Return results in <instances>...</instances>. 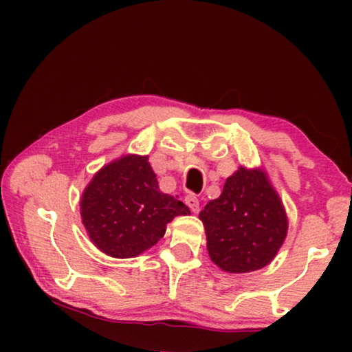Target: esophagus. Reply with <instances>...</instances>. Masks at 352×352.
Listing matches in <instances>:
<instances>
[{"mask_svg": "<svg viewBox=\"0 0 352 352\" xmlns=\"http://www.w3.org/2000/svg\"><path fill=\"white\" fill-rule=\"evenodd\" d=\"M186 204H187V206H189L192 211H194V213H199L200 204H199V199H197L194 194H189V195L186 197Z\"/></svg>", "mask_w": 352, "mask_h": 352, "instance_id": "obj_1", "label": "esophagus"}]
</instances>
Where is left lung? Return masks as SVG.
Instances as JSON below:
<instances>
[{
  "mask_svg": "<svg viewBox=\"0 0 352 352\" xmlns=\"http://www.w3.org/2000/svg\"><path fill=\"white\" fill-rule=\"evenodd\" d=\"M199 218L205 226L211 261L230 274L267 266L288 230L285 208L263 168L239 166Z\"/></svg>",
  "mask_w": 352,
  "mask_h": 352,
  "instance_id": "left-lung-1",
  "label": "left lung"
}]
</instances>
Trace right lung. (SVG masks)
I'll list each match as a JSON object with an SVG mask.
<instances>
[{"mask_svg": "<svg viewBox=\"0 0 352 352\" xmlns=\"http://www.w3.org/2000/svg\"><path fill=\"white\" fill-rule=\"evenodd\" d=\"M80 213L96 248L124 259L152 248L166 224L190 210L160 190L148 155L128 153L96 173L81 195Z\"/></svg>", "mask_w": 352, "mask_h": 352, "instance_id": "1", "label": "right lung"}]
</instances>
